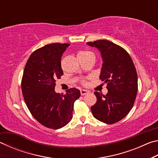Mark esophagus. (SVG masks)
Masks as SVG:
<instances>
[{"label": "esophagus", "mask_w": 158, "mask_h": 158, "mask_svg": "<svg viewBox=\"0 0 158 158\" xmlns=\"http://www.w3.org/2000/svg\"><path fill=\"white\" fill-rule=\"evenodd\" d=\"M80 93H81V95H85V94H87L88 93H89V91L86 90H80Z\"/></svg>", "instance_id": "1"}]
</instances>
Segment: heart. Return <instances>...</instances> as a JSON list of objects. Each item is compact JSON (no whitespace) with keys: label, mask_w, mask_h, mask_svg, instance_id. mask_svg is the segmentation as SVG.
Masks as SVG:
<instances>
[{"label":"heart","mask_w":158,"mask_h":158,"mask_svg":"<svg viewBox=\"0 0 158 158\" xmlns=\"http://www.w3.org/2000/svg\"><path fill=\"white\" fill-rule=\"evenodd\" d=\"M78 56H85V57H91L95 58V54L93 53V52H90V51H84V52H81L79 53ZM81 84L85 85L87 84L86 81L85 79H81Z\"/></svg>","instance_id":"obj_1"}]
</instances>
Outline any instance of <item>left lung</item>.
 I'll return each mask as SVG.
<instances>
[{
	"mask_svg": "<svg viewBox=\"0 0 158 158\" xmlns=\"http://www.w3.org/2000/svg\"><path fill=\"white\" fill-rule=\"evenodd\" d=\"M101 53L103 63L100 79L106 83L108 93L94 92L97 102L91 106L98 121L113 124L127 116L135 103L138 90L137 73L134 63L123 48L108 40L89 42Z\"/></svg>",
	"mask_w": 158,
	"mask_h": 158,
	"instance_id": "8db88e82",
	"label": "left lung"
}]
</instances>
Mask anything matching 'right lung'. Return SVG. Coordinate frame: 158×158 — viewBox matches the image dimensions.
Wrapping results in <instances>:
<instances>
[{
	"label": "right lung",
	"mask_w": 158,
	"mask_h": 158,
	"mask_svg": "<svg viewBox=\"0 0 158 158\" xmlns=\"http://www.w3.org/2000/svg\"><path fill=\"white\" fill-rule=\"evenodd\" d=\"M69 44L53 43L35 51L26 64L21 90L26 105L40 123L59 129L73 118L74 102L80 90L68 89L65 94L55 91L56 81L63 74L61 57Z\"/></svg>",
	"instance_id": "add662e5"
}]
</instances>
